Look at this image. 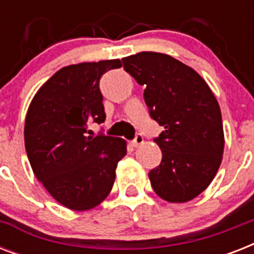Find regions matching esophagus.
Instances as JSON below:
<instances>
[{"mask_svg":"<svg viewBox=\"0 0 254 254\" xmlns=\"http://www.w3.org/2000/svg\"><path fill=\"white\" fill-rule=\"evenodd\" d=\"M141 143H143V137H142V134H139L138 133V134L134 137V139L131 141V146L137 147V146H139Z\"/></svg>","mask_w":254,"mask_h":254,"instance_id":"obj_1","label":"esophagus"}]
</instances>
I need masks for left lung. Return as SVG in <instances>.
<instances>
[{
    "label": "left lung",
    "mask_w": 254,
    "mask_h": 254,
    "mask_svg": "<svg viewBox=\"0 0 254 254\" xmlns=\"http://www.w3.org/2000/svg\"><path fill=\"white\" fill-rule=\"evenodd\" d=\"M123 63L145 87L149 115L165 129L154 138L162 161L149 173L151 187L170 203L191 200L208 187L223 158L217 100L199 73L170 55L143 51Z\"/></svg>",
    "instance_id": "8db88e82"
}]
</instances>
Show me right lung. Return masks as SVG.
Returning <instances> with one entry per match:
<instances>
[{
	"instance_id": "obj_1",
	"label": "right lung",
	"mask_w": 254,
	"mask_h": 254,
	"mask_svg": "<svg viewBox=\"0 0 254 254\" xmlns=\"http://www.w3.org/2000/svg\"><path fill=\"white\" fill-rule=\"evenodd\" d=\"M120 59L80 63L54 73L34 96L25 121V146L38 181L61 204L87 211L108 196L127 142L100 133L105 112L100 79Z\"/></svg>"
}]
</instances>
